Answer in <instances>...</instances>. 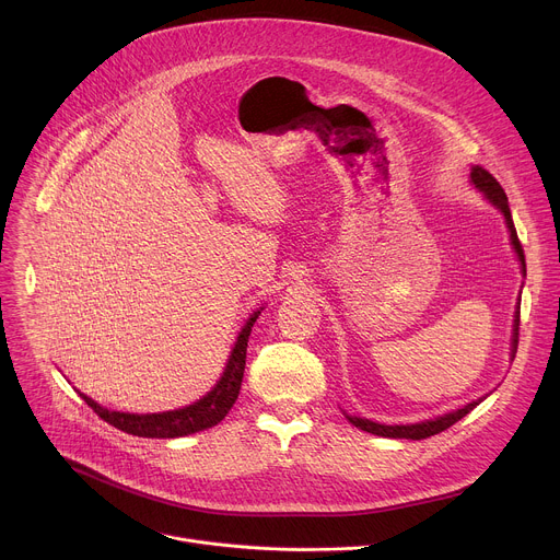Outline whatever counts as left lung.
<instances>
[{
	"instance_id": "8db88e82",
	"label": "left lung",
	"mask_w": 560,
	"mask_h": 560,
	"mask_svg": "<svg viewBox=\"0 0 560 560\" xmlns=\"http://www.w3.org/2000/svg\"><path fill=\"white\" fill-rule=\"evenodd\" d=\"M471 182L478 190H483L488 195V199L503 212L505 221H508V228H510V236H512V246L521 259V266H523V272H525V253H523V246L518 242V234H516V228H514V221H512V212H510V206H508V195L505 190L501 188V184L481 166H474L471 168ZM518 324H521V310L516 307V318H514V339H512V357H516V350H518ZM486 398V396H483ZM483 398H478V401H471L467 404L465 408L460 410H454L445 417H439V419H432V421H421V423H412V425H381V423H374V421H368V419H359V417H348V421L352 425H357L359 430L363 432H370V434H376V436H387V439H412V441H421V439H428V436H434L447 428H452L456 421H460L465 415H469L478 404L483 401Z\"/></svg>"
}]
</instances>
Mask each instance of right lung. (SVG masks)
Returning <instances> with one entry per match:
<instances>
[{"label": "right lung", "mask_w": 560, "mask_h": 560, "mask_svg": "<svg viewBox=\"0 0 560 560\" xmlns=\"http://www.w3.org/2000/svg\"><path fill=\"white\" fill-rule=\"evenodd\" d=\"M257 316H259V312H255L248 318V324L244 326L242 335L236 337V343L232 348V354L228 359V365H225V372H223L221 381L214 385V389H210L203 398H199L197 404H192L188 408L173 410V412H162V415H128V412L106 410L100 404H95L93 398H89L86 394H82L84 401L106 423H110L113 428H117L126 434H132V436L177 439V436H186V434L208 430V428L217 425L230 412L232 404L236 401V396H238V389H242V378H244V370H246L248 337H250V330L257 322Z\"/></svg>", "instance_id": "right-lung-1"}]
</instances>
